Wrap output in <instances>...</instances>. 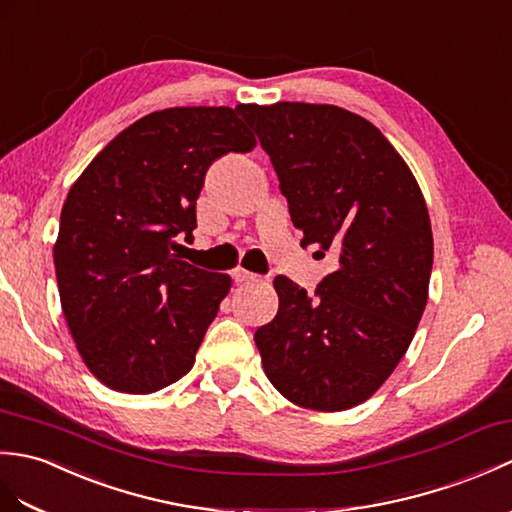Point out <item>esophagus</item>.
Here are the masks:
<instances>
[{"label": "esophagus", "mask_w": 512, "mask_h": 512, "mask_svg": "<svg viewBox=\"0 0 512 512\" xmlns=\"http://www.w3.org/2000/svg\"><path fill=\"white\" fill-rule=\"evenodd\" d=\"M233 281L235 283H255V281H259V275H253V272H248L244 268H237V270H233Z\"/></svg>", "instance_id": "34e87169"}]
</instances>
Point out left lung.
Returning <instances> with one entry per match:
<instances>
[{
	"instance_id": "8db88e82",
	"label": "left lung",
	"mask_w": 512,
	"mask_h": 512,
	"mask_svg": "<svg viewBox=\"0 0 512 512\" xmlns=\"http://www.w3.org/2000/svg\"><path fill=\"white\" fill-rule=\"evenodd\" d=\"M270 154L301 246L338 266L307 296L275 279L279 312L255 331L264 373L296 406L342 412L406 355L430 290L434 237L417 178L364 117L334 104H240Z\"/></svg>"
}]
</instances>
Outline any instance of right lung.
<instances>
[{"instance_id": "add662e5", "label": "right lung", "mask_w": 512, "mask_h": 512, "mask_svg": "<svg viewBox=\"0 0 512 512\" xmlns=\"http://www.w3.org/2000/svg\"><path fill=\"white\" fill-rule=\"evenodd\" d=\"M257 139L229 106L154 111L111 139L71 185L54 244L61 307L104 386L150 395L192 371L231 277L172 251L192 240L205 172Z\"/></svg>"}]
</instances>
